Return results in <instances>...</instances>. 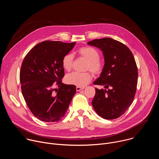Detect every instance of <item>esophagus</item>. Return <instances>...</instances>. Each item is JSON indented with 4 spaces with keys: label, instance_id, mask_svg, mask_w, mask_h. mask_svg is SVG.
Segmentation results:
<instances>
[{
    "label": "esophagus",
    "instance_id": "1",
    "mask_svg": "<svg viewBox=\"0 0 159 159\" xmlns=\"http://www.w3.org/2000/svg\"><path fill=\"white\" fill-rule=\"evenodd\" d=\"M84 89V87H76V90H77V91H80V90H82V89Z\"/></svg>",
    "mask_w": 159,
    "mask_h": 159
}]
</instances>
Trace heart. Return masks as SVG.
<instances>
[{
  "label": "heart",
  "mask_w": 159,
  "mask_h": 159,
  "mask_svg": "<svg viewBox=\"0 0 159 159\" xmlns=\"http://www.w3.org/2000/svg\"><path fill=\"white\" fill-rule=\"evenodd\" d=\"M78 53L81 57L87 60L85 70H90L96 75L102 72L104 63L99 59V53L95 48L90 47H81L78 50ZM73 61L74 55L72 54L68 53L64 55L61 61L63 69L66 71H70L72 68ZM91 79L92 75L89 72H72L66 75L65 81L67 84L83 87L90 82Z\"/></svg>",
  "instance_id": "heart-1"
}]
</instances>
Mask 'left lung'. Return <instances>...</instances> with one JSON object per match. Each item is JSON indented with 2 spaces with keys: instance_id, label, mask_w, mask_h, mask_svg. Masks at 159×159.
I'll return each instance as SVG.
<instances>
[{
  "instance_id": "8db88e82",
  "label": "left lung",
  "mask_w": 159,
  "mask_h": 159,
  "mask_svg": "<svg viewBox=\"0 0 159 159\" xmlns=\"http://www.w3.org/2000/svg\"><path fill=\"white\" fill-rule=\"evenodd\" d=\"M87 44L99 48L104 58L103 70L93 84L104 85L106 89L96 88L93 106L104 119L118 118L132 104L136 93L138 69L134 58L125 44L110 38Z\"/></svg>"
}]
</instances>
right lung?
Listing matches in <instances>:
<instances>
[{
    "instance_id": "1",
    "label": "right lung",
    "mask_w": 159,
    "mask_h": 159,
    "mask_svg": "<svg viewBox=\"0 0 159 159\" xmlns=\"http://www.w3.org/2000/svg\"><path fill=\"white\" fill-rule=\"evenodd\" d=\"M75 42L44 41L36 44L26 55L20 70L21 90L33 115L45 122H57L65 116L76 87L61 82L64 69L61 61ZM59 87L56 95L52 87Z\"/></svg>"
}]
</instances>
